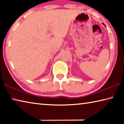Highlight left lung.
<instances>
[{"mask_svg":"<svg viewBox=\"0 0 124 124\" xmlns=\"http://www.w3.org/2000/svg\"><path fill=\"white\" fill-rule=\"evenodd\" d=\"M103 24H104V23H103Z\"/></svg>","mask_w":124,"mask_h":124,"instance_id":"8db88e82","label":"left lung"}]
</instances>
